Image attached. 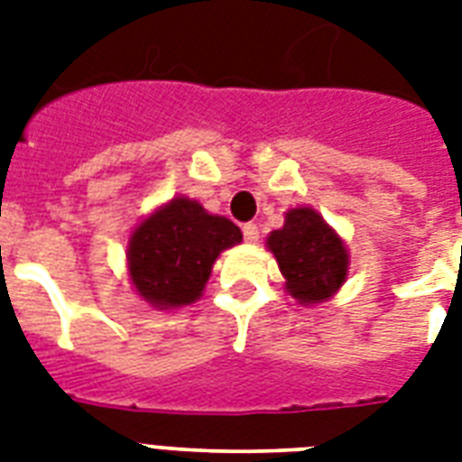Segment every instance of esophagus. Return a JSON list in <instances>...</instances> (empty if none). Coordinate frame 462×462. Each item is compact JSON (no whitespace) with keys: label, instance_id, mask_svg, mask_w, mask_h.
Returning <instances> with one entry per match:
<instances>
[{"label":"esophagus","instance_id":"obj_1","mask_svg":"<svg viewBox=\"0 0 462 462\" xmlns=\"http://www.w3.org/2000/svg\"><path fill=\"white\" fill-rule=\"evenodd\" d=\"M242 235H245L246 242H256L259 239V227H256V223H245L242 225Z\"/></svg>","mask_w":462,"mask_h":462}]
</instances>
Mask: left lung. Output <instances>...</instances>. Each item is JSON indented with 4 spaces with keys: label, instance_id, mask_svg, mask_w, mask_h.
Masks as SVG:
<instances>
[{
    "label": "left lung",
    "instance_id": "left-lung-1",
    "mask_svg": "<svg viewBox=\"0 0 462 462\" xmlns=\"http://www.w3.org/2000/svg\"><path fill=\"white\" fill-rule=\"evenodd\" d=\"M269 249L286 278L288 293L300 302H322L346 281V246L310 208H295L286 225L269 235Z\"/></svg>",
    "mask_w": 462,
    "mask_h": 462
}]
</instances>
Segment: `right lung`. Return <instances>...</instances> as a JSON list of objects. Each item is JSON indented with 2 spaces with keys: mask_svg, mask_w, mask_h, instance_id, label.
<instances>
[{
  "mask_svg": "<svg viewBox=\"0 0 462 462\" xmlns=\"http://www.w3.org/2000/svg\"><path fill=\"white\" fill-rule=\"evenodd\" d=\"M242 232L200 203L174 199L140 223L128 246L133 286L154 308H181L203 293L213 262Z\"/></svg>",
  "mask_w": 462,
  "mask_h": 462,
  "instance_id": "add662e5",
  "label": "right lung"
}]
</instances>
